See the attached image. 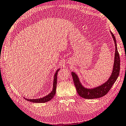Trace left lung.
<instances>
[{"label":"left lung","mask_w":126,"mask_h":126,"mask_svg":"<svg viewBox=\"0 0 126 126\" xmlns=\"http://www.w3.org/2000/svg\"><path fill=\"white\" fill-rule=\"evenodd\" d=\"M110 32L113 38V41L115 42V61H114L113 70L112 72L111 77L108 79V80L105 82L101 85L97 86L96 88L93 89L85 88L82 85L80 82L79 81V78L78 75L74 72H72V75L73 78L74 85L76 88L77 93L79 96L81 97L86 99H96L104 96L110 90L112 86L115 83L117 78L120 74V58L119 55L117 43L115 36L113 34Z\"/></svg>","instance_id":"8db88e82"}]
</instances>
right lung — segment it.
Masks as SVG:
<instances>
[{
	"mask_svg": "<svg viewBox=\"0 0 126 126\" xmlns=\"http://www.w3.org/2000/svg\"><path fill=\"white\" fill-rule=\"evenodd\" d=\"M60 69H58L56 71L54 76V80H53V89L51 91V93H49L48 95L46 96L43 97L42 98H40V99H25L29 101H30L32 102L35 103H45L48 102L51 100L52 98H53L54 95L56 94V86H57V74H58V72Z\"/></svg>",
	"mask_w": 126,
	"mask_h": 126,
	"instance_id": "obj_1",
	"label": "right lung"
}]
</instances>
